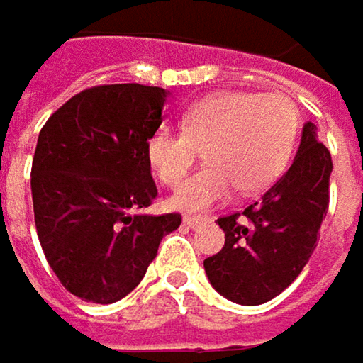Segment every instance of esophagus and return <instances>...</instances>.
<instances>
[{"instance_id":"obj_1","label":"esophagus","mask_w":363,"mask_h":363,"mask_svg":"<svg viewBox=\"0 0 363 363\" xmlns=\"http://www.w3.org/2000/svg\"><path fill=\"white\" fill-rule=\"evenodd\" d=\"M213 219L211 217H206V215H186L184 217V223L188 225V228H192V230H196V228H201V225H206V223H211Z\"/></svg>"}]
</instances>
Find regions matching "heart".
Here are the masks:
<instances>
[{"label":"heart","mask_w":363,"mask_h":363,"mask_svg":"<svg viewBox=\"0 0 363 363\" xmlns=\"http://www.w3.org/2000/svg\"><path fill=\"white\" fill-rule=\"evenodd\" d=\"M301 127L296 104L284 94L217 91L182 116V131L157 129L146 159L164 186H179L204 148L206 164L173 196V206L204 211L232 192L257 194L289 167Z\"/></svg>","instance_id":"1"}]
</instances>
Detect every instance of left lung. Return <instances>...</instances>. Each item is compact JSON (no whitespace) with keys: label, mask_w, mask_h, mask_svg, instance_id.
Listing matches in <instances>:
<instances>
[{"label":"left lung","mask_w":363,"mask_h":363,"mask_svg":"<svg viewBox=\"0 0 363 363\" xmlns=\"http://www.w3.org/2000/svg\"><path fill=\"white\" fill-rule=\"evenodd\" d=\"M333 159L305 123L291 169L242 213L219 217L225 245L204 259L213 289L238 305H261L278 296L307 265L328 211Z\"/></svg>","instance_id":"8db88e82"}]
</instances>
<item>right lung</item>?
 I'll return each instance as SVG.
<instances>
[{"label": "right lung", "instance_id": "1", "mask_svg": "<svg viewBox=\"0 0 363 363\" xmlns=\"http://www.w3.org/2000/svg\"><path fill=\"white\" fill-rule=\"evenodd\" d=\"M167 91L140 83L83 89L52 114L37 140L30 192L45 259L74 296L108 305L155 261L179 213L146 215L157 184L146 142L162 123Z\"/></svg>", "mask_w": 363, "mask_h": 363}]
</instances>
